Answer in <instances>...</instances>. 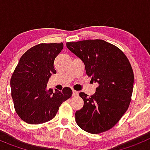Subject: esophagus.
<instances>
[{
    "instance_id": "1",
    "label": "esophagus",
    "mask_w": 150,
    "mask_h": 150,
    "mask_svg": "<svg viewBox=\"0 0 150 150\" xmlns=\"http://www.w3.org/2000/svg\"><path fill=\"white\" fill-rule=\"evenodd\" d=\"M78 95H79V92L76 91H75V90H73V96L77 97Z\"/></svg>"
}]
</instances>
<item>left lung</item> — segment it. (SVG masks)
<instances>
[{"label": "left lung", "instance_id": "left-lung-1", "mask_svg": "<svg viewBox=\"0 0 150 150\" xmlns=\"http://www.w3.org/2000/svg\"><path fill=\"white\" fill-rule=\"evenodd\" d=\"M66 46L98 83L90 98L79 93L84 105L75 113L76 124L88 133L106 132L120 121L131 102L134 79L131 64L120 49L103 40L68 42Z\"/></svg>", "mask_w": 150, "mask_h": 150}]
</instances>
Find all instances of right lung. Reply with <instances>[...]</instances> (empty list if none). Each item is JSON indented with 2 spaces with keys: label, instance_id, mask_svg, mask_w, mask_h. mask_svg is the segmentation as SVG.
<instances>
[{
  "label": "right lung",
  "instance_id": "1",
  "mask_svg": "<svg viewBox=\"0 0 150 150\" xmlns=\"http://www.w3.org/2000/svg\"><path fill=\"white\" fill-rule=\"evenodd\" d=\"M63 43H40L33 46L19 59L10 79L16 112L28 124H41L52 120L62 102L72 96L68 87L62 91L47 89L52 74H56L54 61Z\"/></svg>",
  "mask_w": 150,
  "mask_h": 150
}]
</instances>
